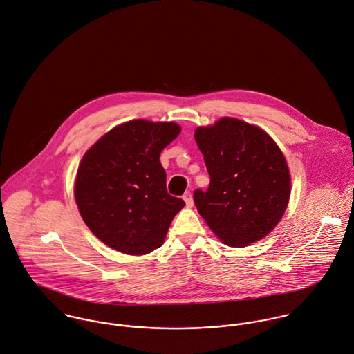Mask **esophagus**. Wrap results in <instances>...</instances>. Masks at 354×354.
Listing matches in <instances>:
<instances>
[{
  "label": "esophagus",
  "instance_id": "34e87169",
  "mask_svg": "<svg viewBox=\"0 0 354 354\" xmlns=\"http://www.w3.org/2000/svg\"><path fill=\"white\" fill-rule=\"evenodd\" d=\"M183 198H184V201H185L187 207H192V206H194V199H192V194H191V192H185Z\"/></svg>",
  "mask_w": 354,
  "mask_h": 354
}]
</instances>
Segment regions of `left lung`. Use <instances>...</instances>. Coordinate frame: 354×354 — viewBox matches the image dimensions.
<instances>
[{
  "label": "left lung",
  "instance_id": "obj_1",
  "mask_svg": "<svg viewBox=\"0 0 354 354\" xmlns=\"http://www.w3.org/2000/svg\"><path fill=\"white\" fill-rule=\"evenodd\" d=\"M210 185L194 202L210 230L230 247H245L270 234L290 199L286 158L261 127L221 118L195 130Z\"/></svg>",
  "mask_w": 354,
  "mask_h": 354
}]
</instances>
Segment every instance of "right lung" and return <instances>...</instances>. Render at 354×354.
Here are the masks:
<instances>
[{
  "mask_svg": "<svg viewBox=\"0 0 354 354\" xmlns=\"http://www.w3.org/2000/svg\"><path fill=\"white\" fill-rule=\"evenodd\" d=\"M181 131L174 122L134 119L106 133L84 155L74 187L88 228L129 255L159 248L185 206L166 191L159 155Z\"/></svg>",
  "mask_w": 354,
  "mask_h": 354,
  "instance_id": "obj_1",
  "label": "right lung"
}]
</instances>
